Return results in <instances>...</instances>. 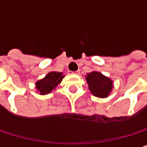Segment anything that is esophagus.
Segmentation results:
<instances>
[{
  "label": "esophagus",
  "mask_w": 147,
  "mask_h": 147,
  "mask_svg": "<svg viewBox=\"0 0 147 147\" xmlns=\"http://www.w3.org/2000/svg\"><path fill=\"white\" fill-rule=\"evenodd\" d=\"M72 73L74 74H76V75H78V74L80 73V71H73Z\"/></svg>",
  "instance_id": "34e87169"
}]
</instances>
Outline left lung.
I'll return each mask as SVG.
<instances>
[{
  "label": "left lung",
  "mask_w": 147,
  "mask_h": 147,
  "mask_svg": "<svg viewBox=\"0 0 147 147\" xmlns=\"http://www.w3.org/2000/svg\"><path fill=\"white\" fill-rule=\"evenodd\" d=\"M86 80L90 92L96 97L106 98L112 90L113 82L100 72L92 71L88 73Z\"/></svg>",
  "instance_id": "1"
}]
</instances>
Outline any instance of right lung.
Here are the masks:
<instances>
[{"instance_id": "1", "label": "right lung", "mask_w": 147, "mask_h": 147, "mask_svg": "<svg viewBox=\"0 0 147 147\" xmlns=\"http://www.w3.org/2000/svg\"><path fill=\"white\" fill-rule=\"evenodd\" d=\"M64 76H63L61 72H49L44 78L36 82V88L40 92V94H47L61 82Z\"/></svg>"}]
</instances>
